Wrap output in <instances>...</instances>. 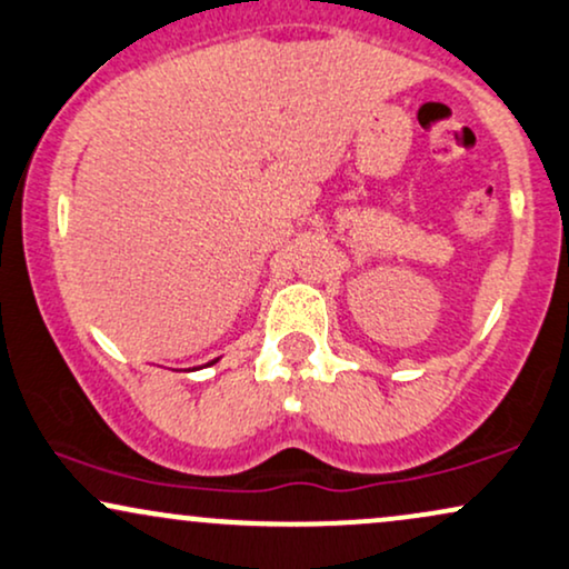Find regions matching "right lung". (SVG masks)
I'll return each mask as SVG.
<instances>
[{
  "instance_id": "obj_1",
  "label": "right lung",
  "mask_w": 569,
  "mask_h": 569,
  "mask_svg": "<svg viewBox=\"0 0 569 569\" xmlns=\"http://www.w3.org/2000/svg\"><path fill=\"white\" fill-rule=\"evenodd\" d=\"M217 360H219V358H217ZM217 360H211V362H217Z\"/></svg>"
}]
</instances>
